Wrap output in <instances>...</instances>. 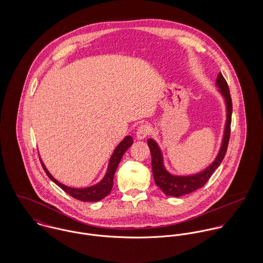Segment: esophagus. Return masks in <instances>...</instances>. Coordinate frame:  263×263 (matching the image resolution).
I'll use <instances>...</instances> for the list:
<instances>
[{
  "label": "esophagus",
  "instance_id": "34e87169",
  "mask_svg": "<svg viewBox=\"0 0 263 263\" xmlns=\"http://www.w3.org/2000/svg\"><path fill=\"white\" fill-rule=\"evenodd\" d=\"M150 125H148V124H142V125H140V126L138 127L136 137H137L138 140H144L145 138H147V137L150 135Z\"/></svg>",
  "mask_w": 263,
  "mask_h": 263
}]
</instances>
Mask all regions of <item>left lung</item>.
I'll return each instance as SVG.
<instances>
[{
    "label": "left lung",
    "mask_w": 263,
    "mask_h": 263,
    "mask_svg": "<svg viewBox=\"0 0 263 263\" xmlns=\"http://www.w3.org/2000/svg\"><path fill=\"white\" fill-rule=\"evenodd\" d=\"M217 86L220 88L222 95L225 97L226 104H227V122H226L225 135L222 143L221 150L219 152L218 157L214 161V163L208 167L204 171L191 175V176H174L168 173L163 165V158L162 153L159 149L158 145L152 139L148 140V146L150 148L151 155H152V170L155 179V183L158 187L160 188L166 195L179 197L190 193L198 188L202 187L211 178L215 170L220 166L222 161L225 158L228 144L231 135V121H232V98L229 90L228 83L220 73L217 79Z\"/></svg>",
    "instance_id": "1"
}]
</instances>
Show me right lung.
Masks as SVG:
<instances>
[{
    "label": "right lung",
    "mask_w": 263,
    "mask_h": 263,
    "mask_svg": "<svg viewBox=\"0 0 263 263\" xmlns=\"http://www.w3.org/2000/svg\"><path fill=\"white\" fill-rule=\"evenodd\" d=\"M134 143V140L130 136H127L124 138V140L116 147V149L113 152L112 156L110 158L109 161V166L106 172V175L104 176V178L96 185L90 186V187L86 188H72L68 187L62 183H60L59 181H57L51 175L50 173L47 171V169L45 168L44 164L42 163L41 159L40 163L42 165L43 170L45 171L46 175L60 187L62 188L65 192H67L68 194H70L72 197H74L78 200L81 201H98L103 199L105 196H107L109 194V192L111 191L113 186V177L116 171V168L123 156V154L125 153V151L127 150Z\"/></svg>",
    "instance_id": "1"
}]
</instances>
